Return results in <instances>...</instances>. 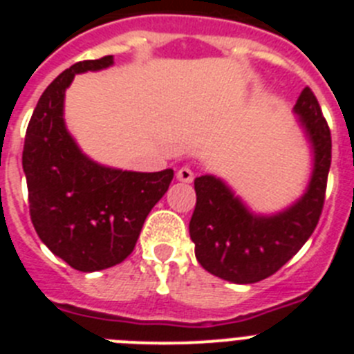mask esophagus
<instances>
[{
	"instance_id": "esophagus-1",
	"label": "esophagus",
	"mask_w": 354,
	"mask_h": 354,
	"mask_svg": "<svg viewBox=\"0 0 354 354\" xmlns=\"http://www.w3.org/2000/svg\"><path fill=\"white\" fill-rule=\"evenodd\" d=\"M193 179H195V174L192 171V168L183 167L177 170V180L180 183H193Z\"/></svg>"
}]
</instances>
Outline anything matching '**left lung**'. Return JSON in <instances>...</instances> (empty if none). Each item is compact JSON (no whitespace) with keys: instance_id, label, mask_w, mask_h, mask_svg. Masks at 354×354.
Listing matches in <instances>:
<instances>
[{"instance_id":"left-lung-1","label":"left lung","mask_w":354,"mask_h":354,"mask_svg":"<svg viewBox=\"0 0 354 354\" xmlns=\"http://www.w3.org/2000/svg\"><path fill=\"white\" fill-rule=\"evenodd\" d=\"M292 111L312 159L305 192L292 204L274 212H257L221 177L205 174L195 179L189 237L200 266L221 280L255 283L271 277L299 252L317 225L331 165L330 129L308 86Z\"/></svg>"}]
</instances>
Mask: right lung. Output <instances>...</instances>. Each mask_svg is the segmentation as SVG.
<instances>
[{"label": "right lung", "mask_w": 354, "mask_h": 354, "mask_svg": "<svg viewBox=\"0 0 354 354\" xmlns=\"http://www.w3.org/2000/svg\"><path fill=\"white\" fill-rule=\"evenodd\" d=\"M113 56L74 64L37 102L28 124L23 170L40 241L83 273L120 264L134 250L150 209L168 192L174 170L133 171L93 161L65 124V92L77 74L104 71Z\"/></svg>", "instance_id": "obj_1"}]
</instances>
